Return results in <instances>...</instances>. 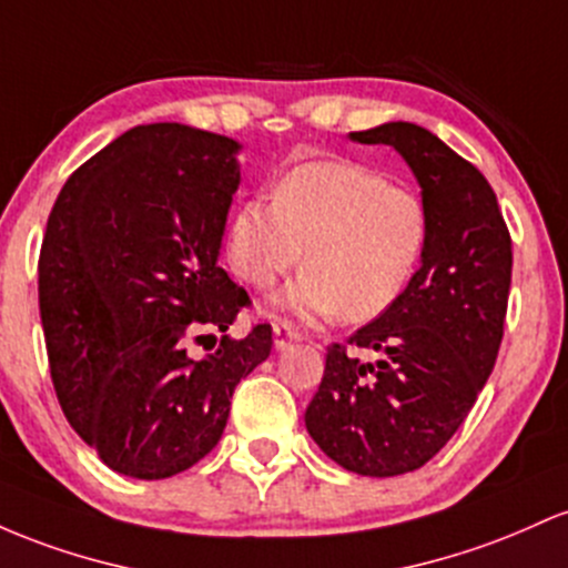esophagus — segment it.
<instances>
[{"instance_id":"34e87169","label":"esophagus","mask_w":568,"mask_h":568,"mask_svg":"<svg viewBox=\"0 0 568 568\" xmlns=\"http://www.w3.org/2000/svg\"><path fill=\"white\" fill-rule=\"evenodd\" d=\"M297 341H303V335L295 324L284 322V318H278V322L273 324V343H276V348H286L290 343H297Z\"/></svg>"}]
</instances>
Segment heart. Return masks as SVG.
Here are the masks:
<instances>
[{"label":"heart","instance_id":"heart-1","mask_svg":"<svg viewBox=\"0 0 568 568\" xmlns=\"http://www.w3.org/2000/svg\"><path fill=\"white\" fill-rule=\"evenodd\" d=\"M429 239V212L410 187L359 163H303L273 199L252 195L227 225V257L246 284L267 290L303 260L273 303L297 316H381L403 297Z\"/></svg>","mask_w":568,"mask_h":568}]
</instances>
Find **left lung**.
Instances as JSON below:
<instances>
[{
  "mask_svg": "<svg viewBox=\"0 0 568 568\" xmlns=\"http://www.w3.org/2000/svg\"><path fill=\"white\" fill-rule=\"evenodd\" d=\"M410 165L429 212L422 267L392 308L327 348L305 429L335 464L394 477L424 467L486 386L505 335L513 241L486 176L416 123L348 133Z\"/></svg>",
  "mask_w": 568,
  "mask_h": 568,
  "instance_id": "obj_1",
  "label": "left lung"
}]
</instances>
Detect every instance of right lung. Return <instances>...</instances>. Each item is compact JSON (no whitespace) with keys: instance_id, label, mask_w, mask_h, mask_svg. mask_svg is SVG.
<instances>
[{"instance_id":"1","label":"right lung","mask_w":568,"mask_h":568,"mask_svg":"<svg viewBox=\"0 0 568 568\" xmlns=\"http://www.w3.org/2000/svg\"><path fill=\"white\" fill-rule=\"evenodd\" d=\"M239 152L235 139L182 123L136 125L82 163L50 212V375L67 422L120 475L163 480L201 462L239 381L271 354V324L227 335L250 305L216 263Z\"/></svg>"}]
</instances>
